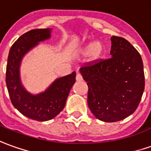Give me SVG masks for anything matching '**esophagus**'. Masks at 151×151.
I'll use <instances>...</instances> for the list:
<instances>
[{
  "label": "esophagus",
  "mask_w": 151,
  "mask_h": 151,
  "mask_svg": "<svg viewBox=\"0 0 151 151\" xmlns=\"http://www.w3.org/2000/svg\"><path fill=\"white\" fill-rule=\"evenodd\" d=\"M76 80H77V82H81V81H83V77H82V75L78 73L77 76H76Z\"/></svg>",
  "instance_id": "obj_1"
}]
</instances>
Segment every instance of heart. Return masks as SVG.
<instances>
[{
  "label": "heart",
  "mask_w": 151,
  "mask_h": 151,
  "mask_svg": "<svg viewBox=\"0 0 151 151\" xmlns=\"http://www.w3.org/2000/svg\"><path fill=\"white\" fill-rule=\"evenodd\" d=\"M105 46L100 41L90 42L83 45L78 50V55L83 57H89L91 60H96L104 53Z\"/></svg>",
  "instance_id": "b5f03b06"
}]
</instances>
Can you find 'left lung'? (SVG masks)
Here are the masks:
<instances>
[{"instance_id": "1", "label": "left lung", "mask_w": 151, "mask_h": 151, "mask_svg": "<svg viewBox=\"0 0 151 151\" xmlns=\"http://www.w3.org/2000/svg\"><path fill=\"white\" fill-rule=\"evenodd\" d=\"M111 58L80 68L87 83V104L103 122L124 119L138 107L145 88L141 55L128 41L111 37Z\"/></svg>"}]
</instances>
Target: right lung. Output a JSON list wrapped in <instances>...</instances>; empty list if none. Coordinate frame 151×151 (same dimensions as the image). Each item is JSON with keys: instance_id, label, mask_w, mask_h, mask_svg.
I'll return each mask as SVG.
<instances>
[{"instance_id": "right-lung-1", "label": "right lung", "mask_w": 151, "mask_h": 151, "mask_svg": "<svg viewBox=\"0 0 151 151\" xmlns=\"http://www.w3.org/2000/svg\"><path fill=\"white\" fill-rule=\"evenodd\" d=\"M52 28L34 29L24 33L9 50L6 82L9 97L14 108L24 116L36 121H48L64 109L69 91L75 83L76 72L56 78L39 93L28 91L22 83L20 66L27 54L40 42L51 37Z\"/></svg>"}]
</instances>
